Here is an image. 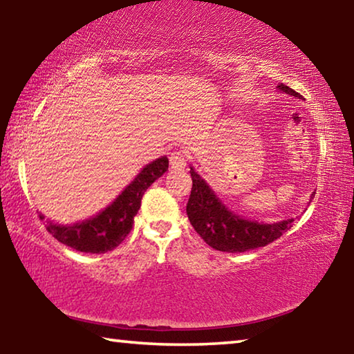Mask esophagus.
Wrapping results in <instances>:
<instances>
[{"label": "esophagus", "mask_w": 354, "mask_h": 354, "mask_svg": "<svg viewBox=\"0 0 354 354\" xmlns=\"http://www.w3.org/2000/svg\"><path fill=\"white\" fill-rule=\"evenodd\" d=\"M185 164H187V160H185L183 151H173L170 154V167L173 170H184Z\"/></svg>", "instance_id": "1"}]
</instances>
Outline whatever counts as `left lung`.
I'll return each instance as SVG.
<instances>
[{"label": "left lung", "mask_w": 354, "mask_h": 354, "mask_svg": "<svg viewBox=\"0 0 354 354\" xmlns=\"http://www.w3.org/2000/svg\"><path fill=\"white\" fill-rule=\"evenodd\" d=\"M281 92L299 98L301 95L279 84ZM192 190L187 203V217L194 230L209 247L226 253H243L272 243L290 230L293 218H287L278 223H257L253 220H245L230 211L207 183L190 167Z\"/></svg>", "instance_id": "left-lung-1"}]
</instances>
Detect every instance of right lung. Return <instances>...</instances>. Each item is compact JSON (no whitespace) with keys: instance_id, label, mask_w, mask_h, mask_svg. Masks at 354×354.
<instances>
[{"instance_id":"obj_1","label":"right lung","mask_w":354,"mask_h":354,"mask_svg":"<svg viewBox=\"0 0 354 354\" xmlns=\"http://www.w3.org/2000/svg\"><path fill=\"white\" fill-rule=\"evenodd\" d=\"M167 170H169V159L162 156L143 167L134 181L127 185V189L104 211L71 226L48 221V232L61 243L81 253L100 254L113 250L133 230L134 217L139 212L145 190ZM40 218H44V215H40Z\"/></svg>"}]
</instances>
